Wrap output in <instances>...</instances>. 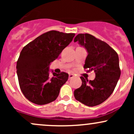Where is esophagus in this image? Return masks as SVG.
I'll use <instances>...</instances> for the list:
<instances>
[{"label": "esophagus", "mask_w": 134, "mask_h": 134, "mask_svg": "<svg viewBox=\"0 0 134 134\" xmlns=\"http://www.w3.org/2000/svg\"><path fill=\"white\" fill-rule=\"evenodd\" d=\"M74 77V76L73 74H69V79H71V78Z\"/></svg>", "instance_id": "1"}]
</instances>
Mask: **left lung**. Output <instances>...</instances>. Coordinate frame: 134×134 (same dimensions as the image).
Wrapping results in <instances>:
<instances>
[{
  "label": "left lung",
  "instance_id": "1",
  "mask_svg": "<svg viewBox=\"0 0 134 134\" xmlns=\"http://www.w3.org/2000/svg\"><path fill=\"white\" fill-rule=\"evenodd\" d=\"M76 41L88 53L84 69L87 72L94 70L96 77L90 81L81 77L82 85L74 94L79 102L94 107L107 100L116 87L121 74L118 55L108 44L90 34H79L74 38Z\"/></svg>",
  "mask_w": 134,
  "mask_h": 134
}]
</instances>
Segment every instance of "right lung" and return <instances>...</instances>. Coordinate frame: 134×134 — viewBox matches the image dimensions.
I'll use <instances>...</instances> for the list:
<instances>
[{
	"mask_svg": "<svg viewBox=\"0 0 134 134\" xmlns=\"http://www.w3.org/2000/svg\"><path fill=\"white\" fill-rule=\"evenodd\" d=\"M75 33L50 31L23 48L17 61V74L21 91L33 103L43 105L57 99L69 74L62 72L49 75V65L74 37Z\"/></svg>",
	"mask_w": 134,
	"mask_h": 134,
	"instance_id": "add662e5",
	"label": "right lung"
}]
</instances>
